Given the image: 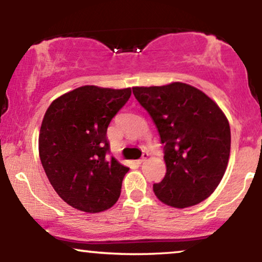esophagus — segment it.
Returning <instances> with one entry per match:
<instances>
[{"mask_svg": "<svg viewBox=\"0 0 262 262\" xmlns=\"http://www.w3.org/2000/svg\"><path fill=\"white\" fill-rule=\"evenodd\" d=\"M148 158H149V152H143V156H141L140 158V160H139V162L141 164V162H144V161H146L148 160Z\"/></svg>", "mask_w": 262, "mask_h": 262, "instance_id": "esophagus-1", "label": "esophagus"}]
</instances>
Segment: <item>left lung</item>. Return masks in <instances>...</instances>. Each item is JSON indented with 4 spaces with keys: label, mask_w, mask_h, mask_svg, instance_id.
Wrapping results in <instances>:
<instances>
[{
    "label": "left lung",
    "mask_w": 262,
    "mask_h": 262,
    "mask_svg": "<svg viewBox=\"0 0 262 262\" xmlns=\"http://www.w3.org/2000/svg\"><path fill=\"white\" fill-rule=\"evenodd\" d=\"M133 93L164 144L166 175L152 186L155 196L175 208L208 198L223 179L230 154V127L221 108L182 82L133 87Z\"/></svg>",
    "instance_id": "obj_1"
}]
</instances>
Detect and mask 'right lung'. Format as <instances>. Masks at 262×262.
Masks as SVG:
<instances>
[{
	"label": "right lung",
	"instance_id": "obj_1",
	"mask_svg": "<svg viewBox=\"0 0 262 262\" xmlns=\"http://www.w3.org/2000/svg\"><path fill=\"white\" fill-rule=\"evenodd\" d=\"M130 89L82 86L60 96L45 112L39 156L53 188L87 213L113 206L128 167L111 156L107 128L127 103Z\"/></svg>",
	"mask_w": 262,
	"mask_h": 262
}]
</instances>
